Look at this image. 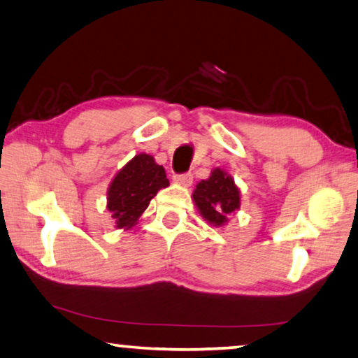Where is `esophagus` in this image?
Listing matches in <instances>:
<instances>
[{
	"label": "esophagus",
	"instance_id": "esophagus-1",
	"mask_svg": "<svg viewBox=\"0 0 358 358\" xmlns=\"http://www.w3.org/2000/svg\"><path fill=\"white\" fill-rule=\"evenodd\" d=\"M192 180H194V174H190V173L176 174L174 176V182L179 184V185H184V187H189L192 184Z\"/></svg>",
	"mask_w": 358,
	"mask_h": 358
}]
</instances>
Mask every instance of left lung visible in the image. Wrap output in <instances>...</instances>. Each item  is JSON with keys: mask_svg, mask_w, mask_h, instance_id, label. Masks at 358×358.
<instances>
[{"mask_svg": "<svg viewBox=\"0 0 358 358\" xmlns=\"http://www.w3.org/2000/svg\"><path fill=\"white\" fill-rule=\"evenodd\" d=\"M198 213L213 227H224L229 216L240 210L241 192L225 169L214 168L210 178L200 180L192 194Z\"/></svg>", "mask_w": 358, "mask_h": 358, "instance_id": "obj_1", "label": "left lung"}]
</instances>
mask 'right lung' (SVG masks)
I'll use <instances>...</instances> for the list:
<instances>
[{"mask_svg": "<svg viewBox=\"0 0 358 358\" xmlns=\"http://www.w3.org/2000/svg\"><path fill=\"white\" fill-rule=\"evenodd\" d=\"M169 180L162 164L148 153H137L124 164L107 189V211L112 214L115 227L129 230L139 222L142 214L150 205L152 198Z\"/></svg>", "mask_w": 358, "mask_h": 358, "instance_id": "add662e5", "label": "right lung"}]
</instances>
